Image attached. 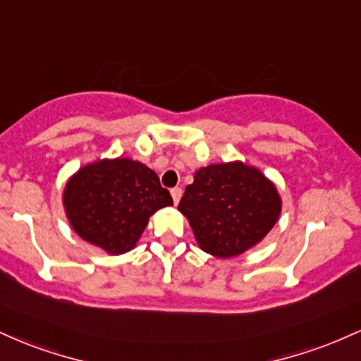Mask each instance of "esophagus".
<instances>
[{"label":"esophagus","mask_w":361,"mask_h":361,"mask_svg":"<svg viewBox=\"0 0 361 361\" xmlns=\"http://www.w3.org/2000/svg\"><path fill=\"white\" fill-rule=\"evenodd\" d=\"M181 193H183V192H181V188H178V186H176V188L171 190V197H173V202H175V205H178V202H180Z\"/></svg>","instance_id":"34e87169"}]
</instances>
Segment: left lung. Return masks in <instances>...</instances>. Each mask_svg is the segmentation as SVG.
Segmentation results:
<instances>
[{
  "label": "left lung",
  "instance_id": "obj_1",
  "mask_svg": "<svg viewBox=\"0 0 361 361\" xmlns=\"http://www.w3.org/2000/svg\"><path fill=\"white\" fill-rule=\"evenodd\" d=\"M178 210L188 219L202 251L233 258L270 233L280 217L281 198L258 168L233 161L198 169Z\"/></svg>",
  "mask_w": 361,
  "mask_h": 361
}]
</instances>
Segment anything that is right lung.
Wrapping results in <instances>:
<instances>
[{
	"instance_id": "right-lung-1",
	"label": "right lung",
	"mask_w": 361,
	"mask_h": 361,
	"mask_svg": "<svg viewBox=\"0 0 361 361\" xmlns=\"http://www.w3.org/2000/svg\"><path fill=\"white\" fill-rule=\"evenodd\" d=\"M62 204L81 239L109 255H123L134 250L149 217L173 205V198L146 164L115 157L78 169L64 186Z\"/></svg>"
}]
</instances>
